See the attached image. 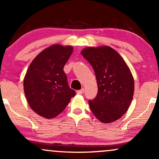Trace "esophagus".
<instances>
[{"instance_id":"obj_1","label":"esophagus","mask_w":159,"mask_h":159,"mask_svg":"<svg viewBox=\"0 0 159 159\" xmlns=\"http://www.w3.org/2000/svg\"><path fill=\"white\" fill-rule=\"evenodd\" d=\"M84 88H82L81 90H77V93L78 94H83L84 93Z\"/></svg>"}]
</instances>
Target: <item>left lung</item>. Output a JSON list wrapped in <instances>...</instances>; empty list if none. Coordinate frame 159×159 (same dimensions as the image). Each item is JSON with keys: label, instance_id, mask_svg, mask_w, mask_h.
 <instances>
[{"label": "left lung", "instance_id": "left-lung-1", "mask_svg": "<svg viewBox=\"0 0 159 159\" xmlns=\"http://www.w3.org/2000/svg\"><path fill=\"white\" fill-rule=\"evenodd\" d=\"M81 54L93 69L98 85L96 98L88 102L98 120L109 123L126 112L133 98L134 78L122 57L109 46L89 47Z\"/></svg>", "mask_w": 159, "mask_h": 159}]
</instances>
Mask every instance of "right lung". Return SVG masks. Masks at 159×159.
Returning a JSON list of instances; mask_svg holds the SVG:
<instances>
[{
    "label": "right lung",
    "instance_id": "right-lung-1",
    "mask_svg": "<svg viewBox=\"0 0 159 159\" xmlns=\"http://www.w3.org/2000/svg\"><path fill=\"white\" fill-rule=\"evenodd\" d=\"M72 52L69 45H53L34 58L25 75L24 90L27 102L33 111L47 119L61 114L75 95L63 71Z\"/></svg>",
    "mask_w": 159,
    "mask_h": 159
}]
</instances>
